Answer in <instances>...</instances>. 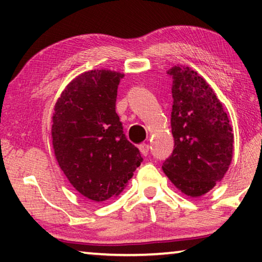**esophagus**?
Returning a JSON list of instances; mask_svg holds the SVG:
<instances>
[{"label": "esophagus", "instance_id": "34e87169", "mask_svg": "<svg viewBox=\"0 0 262 262\" xmlns=\"http://www.w3.org/2000/svg\"><path fill=\"white\" fill-rule=\"evenodd\" d=\"M139 149H140V151H141L142 155H143V156H147V155L149 154L150 147H149V144H147V143H142V144L139 145Z\"/></svg>", "mask_w": 262, "mask_h": 262}]
</instances>
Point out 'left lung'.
<instances>
[{
	"label": "left lung",
	"instance_id": "8db88e82",
	"mask_svg": "<svg viewBox=\"0 0 262 262\" xmlns=\"http://www.w3.org/2000/svg\"><path fill=\"white\" fill-rule=\"evenodd\" d=\"M167 74L173 79L174 149L162 168L181 193L198 198L227 173L232 161V127L214 90L195 70L174 66Z\"/></svg>",
	"mask_w": 262,
	"mask_h": 262
}]
</instances>
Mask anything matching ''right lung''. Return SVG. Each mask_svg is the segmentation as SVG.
<instances>
[{"mask_svg":"<svg viewBox=\"0 0 262 262\" xmlns=\"http://www.w3.org/2000/svg\"><path fill=\"white\" fill-rule=\"evenodd\" d=\"M123 76L106 69L78 75L62 91L53 113L56 161L73 187L95 202L118 196L143 161L115 112Z\"/></svg>","mask_w":262,"mask_h":262,"instance_id":"add662e5","label":"right lung"}]
</instances>
